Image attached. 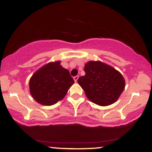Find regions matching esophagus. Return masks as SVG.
Masks as SVG:
<instances>
[{
  "label": "esophagus",
  "mask_w": 152,
  "mask_h": 152,
  "mask_svg": "<svg viewBox=\"0 0 152 152\" xmlns=\"http://www.w3.org/2000/svg\"><path fill=\"white\" fill-rule=\"evenodd\" d=\"M78 76H74V81H75V82H77V81H78Z\"/></svg>",
  "instance_id": "obj_1"
}]
</instances>
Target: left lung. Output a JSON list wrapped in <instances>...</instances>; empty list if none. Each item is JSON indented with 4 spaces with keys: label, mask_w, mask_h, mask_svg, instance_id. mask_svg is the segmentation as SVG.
Listing matches in <instances>:
<instances>
[{
    "label": "left lung",
    "mask_w": 152,
    "mask_h": 152,
    "mask_svg": "<svg viewBox=\"0 0 152 152\" xmlns=\"http://www.w3.org/2000/svg\"><path fill=\"white\" fill-rule=\"evenodd\" d=\"M85 76L78 83L91 102L106 106L114 104L125 88V80L119 71L100 61L85 64Z\"/></svg>",
    "instance_id": "1"
}]
</instances>
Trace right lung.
I'll return each mask as SVG.
<instances>
[{
  "instance_id": "1",
  "label": "right lung",
  "mask_w": 152,
  "mask_h": 152,
  "mask_svg": "<svg viewBox=\"0 0 152 152\" xmlns=\"http://www.w3.org/2000/svg\"><path fill=\"white\" fill-rule=\"evenodd\" d=\"M74 83L69 70L57 61L48 63L33 74L29 81V89L38 104L51 106L64 98Z\"/></svg>"
}]
</instances>
